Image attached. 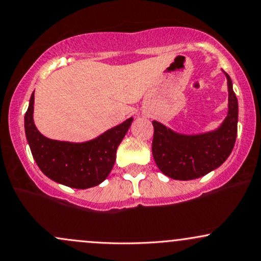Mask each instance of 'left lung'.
Wrapping results in <instances>:
<instances>
[{
  "label": "left lung",
  "mask_w": 261,
  "mask_h": 261,
  "mask_svg": "<svg viewBox=\"0 0 261 261\" xmlns=\"http://www.w3.org/2000/svg\"><path fill=\"white\" fill-rule=\"evenodd\" d=\"M229 112L219 129L198 136L174 133L153 122L152 153L161 172L176 180H192L220 167L230 155L238 133V99L226 74Z\"/></svg>",
  "instance_id": "obj_1"
}]
</instances>
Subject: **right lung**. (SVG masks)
Here are the masks:
<instances>
[{"instance_id": "obj_1", "label": "right lung", "mask_w": 261, "mask_h": 261, "mask_svg": "<svg viewBox=\"0 0 261 261\" xmlns=\"http://www.w3.org/2000/svg\"><path fill=\"white\" fill-rule=\"evenodd\" d=\"M35 93L24 114V130L38 168L63 186L87 189L102 183L116 162L117 148L129 129L133 118L86 143L53 141L42 136L33 123Z\"/></svg>"}]
</instances>
